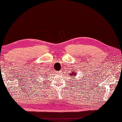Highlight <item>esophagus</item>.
Returning <instances> with one entry per match:
<instances>
[{"mask_svg": "<svg viewBox=\"0 0 122 122\" xmlns=\"http://www.w3.org/2000/svg\"><path fill=\"white\" fill-rule=\"evenodd\" d=\"M56 73H57V74H61V71H57Z\"/></svg>", "mask_w": 122, "mask_h": 122, "instance_id": "34e87169", "label": "esophagus"}]
</instances>
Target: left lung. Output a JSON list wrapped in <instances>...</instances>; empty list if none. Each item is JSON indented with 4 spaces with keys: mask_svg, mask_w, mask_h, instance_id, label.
Instances as JSON below:
<instances>
[{
    "mask_svg": "<svg viewBox=\"0 0 122 122\" xmlns=\"http://www.w3.org/2000/svg\"><path fill=\"white\" fill-rule=\"evenodd\" d=\"M74 70H75V69H74ZM75 74H76V72H75V71H72V73L69 74V75H70V76H71V77H72V76H74L75 75Z\"/></svg>",
    "mask_w": 122,
    "mask_h": 122,
    "instance_id": "left-lung-1",
    "label": "left lung"
}]
</instances>
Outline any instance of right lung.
<instances>
[{
    "label": "right lung",
    "mask_w": 122,
    "mask_h": 122,
    "mask_svg": "<svg viewBox=\"0 0 122 122\" xmlns=\"http://www.w3.org/2000/svg\"><path fill=\"white\" fill-rule=\"evenodd\" d=\"M43 76L45 77V78H46V77H48V74L46 73H44V74L43 75Z\"/></svg>",
    "instance_id": "obj_1"
}]
</instances>
